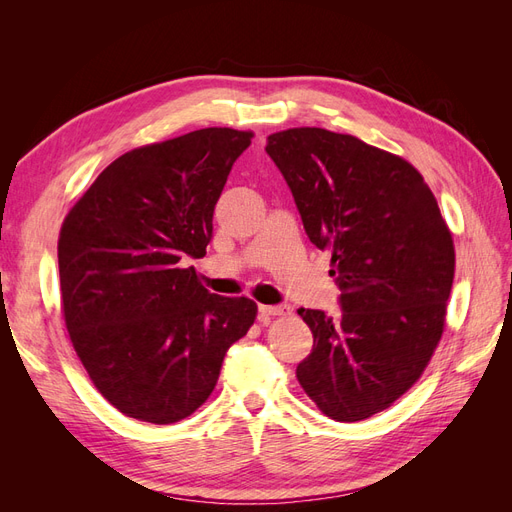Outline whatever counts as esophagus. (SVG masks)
<instances>
[{"label":"esophagus","mask_w":512,"mask_h":512,"mask_svg":"<svg viewBox=\"0 0 512 512\" xmlns=\"http://www.w3.org/2000/svg\"><path fill=\"white\" fill-rule=\"evenodd\" d=\"M258 312L262 316H286L290 314L288 305H258Z\"/></svg>","instance_id":"34e87169"}]
</instances>
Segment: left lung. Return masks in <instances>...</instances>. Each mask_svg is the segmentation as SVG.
Masks as SVG:
<instances>
[{
	"label": "left lung",
	"mask_w": 512,
	"mask_h": 512,
	"mask_svg": "<svg viewBox=\"0 0 512 512\" xmlns=\"http://www.w3.org/2000/svg\"><path fill=\"white\" fill-rule=\"evenodd\" d=\"M303 228L331 252L342 314L299 309L314 348L297 365L309 399L339 423L389 408L436 350L455 247L436 196L404 158L356 136L290 128L267 138Z\"/></svg>",
	"instance_id": "left-lung-1"
}]
</instances>
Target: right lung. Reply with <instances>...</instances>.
Instances as JSON below:
<instances>
[{
    "label": "right lung",
    "mask_w": 512,
    "mask_h": 512,
    "mask_svg": "<svg viewBox=\"0 0 512 512\" xmlns=\"http://www.w3.org/2000/svg\"><path fill=\"white\" fill-rule=\"evenodd\" d=\"M252 132L205 128L123 153L61 224V307L72 346L108 404L170 425L205 404L228 348L256 320L185 258H203L213 209Z\"/></svg>",
    "instance_id": "add662e5"
}]
</instances>
